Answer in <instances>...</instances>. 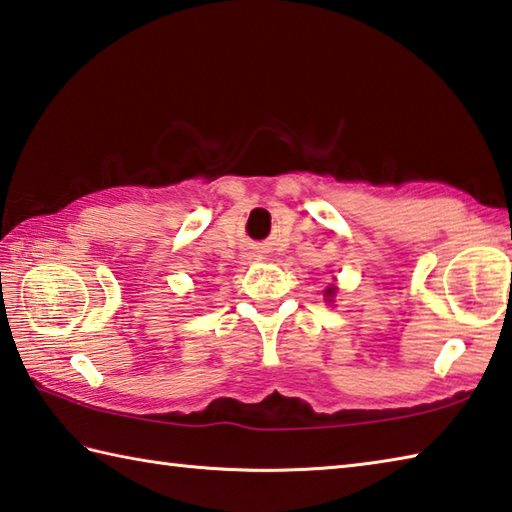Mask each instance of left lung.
Wrapping results in <instances>:
<instances>
[{"label":"left lung","mask_w":512,"mask_h":512,"mask_svg":"<svg viewBox=\"0 0 512 512\" xmlns=\"http://www.w3.org/2000/svg\"><path fill=\"white\" fill-rule=\"evenodd\" d=\"M331 293H333V291H331V288H329V291H327V295H331Z\"/></svg>","instance_id":"left-lung-1"}]
</instances>
